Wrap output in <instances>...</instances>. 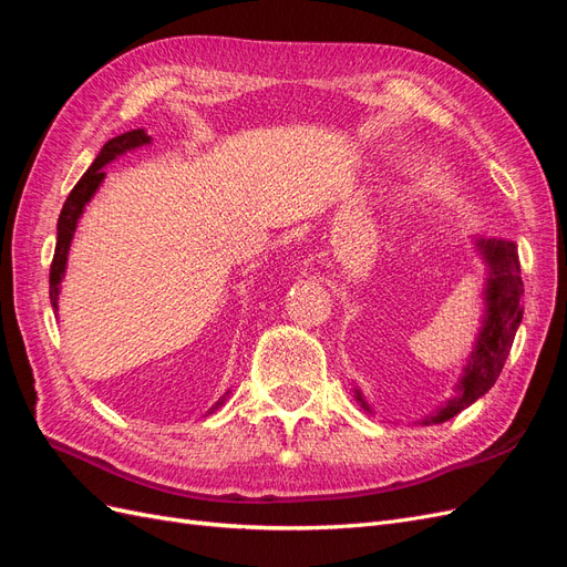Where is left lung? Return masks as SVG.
<instances>
[{"label": "left lung", "mask_w": 567, "mask_h": 567, "mask_svg": "<svg viewBox=\"0 0 567 567\" xmlns=\"http://www.w3.org/2000/svg\"><path fill=\"white\" fill-rule=\"evenodd\" d=\"M475 246L483 252L489 267L487 281V315L483 331H480L477 346L471 352L468 367L456 383L454 398L440 406L425 423H444L454 419L461 409L471 406L477 398L496 383L506 364L513 338L523 319V281L518 248L513 241H496V238H480ZM362 400V398H357Z\"/></svg>", "instance_id": "1"}]
</instances>
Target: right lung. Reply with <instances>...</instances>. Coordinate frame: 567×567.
<instances>
[{"label": "right lung", "mask_w": 567, "mask_h": 567, "mask_svg": "<svg viewBox=\"0 0 567 567\" xmlns=\"http://www.w3.org/2000/svg\"><path fill=\"white\" fill-rule=\"evenodd\" d=\"M151 142V136L144 132V130H130L125 134H117L113 136V140H109L104 144V148L99 151L96 161L92 163V167L87 169V173L82 175V179L73 186L71 196L65 198L63 203V210L59 215V227H56V250H54V260H51V271H49V298H51V307L56 310V300H59V284L63 279V271H65V260H68V248H71V241H73V234H75V227H78V219L84 210V205L90 203V198L94 196V192L99 188V184L104 182V165L111 163L115 156H120V153L125 151H132L136 146H144ZM225 402V398H221L213 411Z\"/></svg>", "instance_id": "add662e5"}]
</instances>
